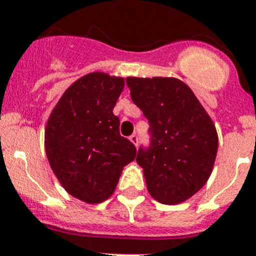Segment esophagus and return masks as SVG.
<instances>
[{
  "label": "esophagus",
  "instance_id": "34e87169",
  "mask_svg": "<svg viewBox=\"0 0 256 256\" xmlns=\"http://www.w3.org/2000/svg\"><path fill=\"white\" fill-rule=\"evenodd\" d=\"M130 140H131V143H132L135 146H136L138 143H139V136H138L136 134H132L130 136Z\"/></svg>",
  "mask_w": 256,
  "mask_h": 256
}]
</instances>
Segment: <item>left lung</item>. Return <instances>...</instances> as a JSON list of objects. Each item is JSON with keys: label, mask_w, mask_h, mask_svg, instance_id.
Masks as SVG:
<instances>
[{"label": "left lung", "mask_w": 256, "mask_h": 256, "mask_svg": "<svg viewBox=\"0 0 256 256\" xmlns=\"http://www.w3.org/2000/svg\"><path fill=\"white\" fill-rule=\"evenodd\" d=\"M131 99L150 122V146L136 162L146 188L161 204H179L205 186L214 168L218 135L210 116L180 80L126 78Z\"/></svg>", "instance_id": "obj_1"}]
</instances>
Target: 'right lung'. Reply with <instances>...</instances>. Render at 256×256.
Instances as JSON below:
<instances>
[{
	"label": "right lung",
	"mask_w": 256,
	"mask_h": 256,
	"mask_svg": "<svg viewBox=\"0 0 256 256\" xmlns=\"http://www.w3.org/2000/svg\"><path fill=\"white\" fill-rule=\"evenodd\" d=\"M124 78L102 72L77 80L51 112L45 130L50 166L66 192L88 204L110 198L136 148L113 114Z\"/></svg>",
	"instance_id": "right-lung-1"
}]
</instances>
